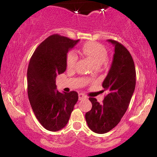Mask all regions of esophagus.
<instances>
[{"label": "esophagus", "instance_id": "34e87169", "mask_svg": "<svg viewBox=\"0 0 157 157\" xmlns=\"http://www.w3.org/2000/svg\"><path fill=\"white\" fill-rule=\"evenodd\" d=\"M85 98H86V96H85L83 94H81V93L78 94V99H79V100H82V99H85Z\"/></svg>", "mask_w": 157, "mask_h": 157}]
</instances>
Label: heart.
Returning <instances> with one entry per match:
<instances>
[{"label":"heart","mask_w":157,"mask_h":157,"mask_svg":"<svg viewBox=\"0 0 157 157\" xmlns=\"http://www.w3.org/2000/svg\"><path fill=\"white\" fill-rule=\"evenodd\" d=\"M81 52L87 57L96 67L100 66L107 58V50L105 47L97 42H87L81 48ZM77 59V55L74 51L68 52L66 56V64L68 68H74Z\"/></svg>","instance_id":"heart-1"}]
</instances>
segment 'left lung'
<instances>
[{
    "label": "left lung",
    "mask_w": 157,
    "mask_h": 157,
    "mask_svg": "<svg viewBox=\"0 0 157 157\" xmlns=\"http://www.w3.org/2000/svg\"><path fill=\"white\" fill-rule=\"evenodd\" d=\"M107 41L115 48L111 67L102 83L103 88L108 94L101 104L90 97L92 107L85 115L89 128L99 134L107 133L120 123L136 86V68L131 53L118 42Z\"/></svg>",
    "instance_id": "left-lung-1"
}]
</instances>
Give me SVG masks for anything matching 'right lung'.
Here are the masks:
<instances>
[{"instance_id":"add662e5","label":"right lung","mask_w":157,"mask_h":157,"mask_svg":"<svg viewBox=\"0 0 157 157\" xmlns=\"http://www.w3.org/2000/svg\"><path fill=\"white\" fill-rule=\"evenodd\" d=\"M79 42L58 34L44 40L34 52L27 70V92L36 119L50 131H58L68 123L78 93L57 90L56 76L66 70V56Z\"/></svg>"}]
</instances>
